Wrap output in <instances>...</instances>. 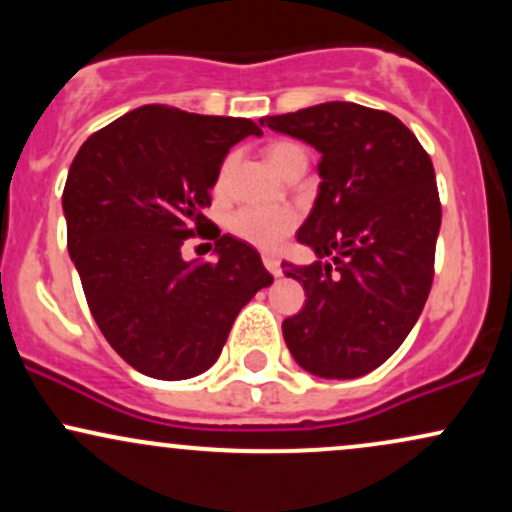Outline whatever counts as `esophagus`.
Listing matches in <instances>:
<instances>
[{"label":"esophagus","instance_id":"34e87169","mask_svg":"<svg viewBox=\"0 0 512 512\" xmlns=\"http://www.w3.org/2000/svg\"><path fill=\"white\" fill-rule=\"evenodd\" d=\"M264 260V267L269 269V274H274V276H281V267H279V260H276L274 255H264L262 257Z\"/></svg>","mask_w":512,"mask_h":512}]
</instances>
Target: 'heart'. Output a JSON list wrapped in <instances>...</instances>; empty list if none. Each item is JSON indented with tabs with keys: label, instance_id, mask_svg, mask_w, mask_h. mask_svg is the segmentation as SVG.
<instances>
[{
	"label": "heart",
	"instance_id": "obj_1",
	"mask_svg": "<svg viewBox=\"0 0 512 512\" xmlns=\"http://www.w3.org/2000/svg\"><path fill=\"white\" fill-rule=\"evenodd\" d=\"M269 163H272L276 173H281L291 161L305 158V151L298 144L281 142L274 144L267 151ZM296 226V214L289 207H260V204H248L240 207L228 221V228L233 236H238L245 243L255 245L260 250H276L284 238L289 236Z\"/></svg>",
	"mask_w": 512,
	"mask_h": 512
}]
</instances>
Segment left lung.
<instances>
[{
	"label": "left lung",
	"instance_id": "left-lung-1",
	"mask_svg": "<svg viewBox=\"0 0 512 512\" xmlns=\"http://www.w3.org/2000/svg\"><path fill=\"white\" fill-rule=\"evenodd\" d=\"M260 125L320 154L313 211L296 233L317 260L281 264L305 289L303 310L281 325L284 342L317 378H361L395 354L431 291L433 163L395 115L358 103H320Z\"/></svg>",
	"mask_w": 512,
	"mask_h": 512
}]
</instances>
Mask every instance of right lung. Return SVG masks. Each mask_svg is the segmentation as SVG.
Wrapping results in <instances>:
<instances>
[{"label": "right lung", "instance_id": "1", "mask_svg": "<svg viewBox=\"0 0 512 512\" xmlns=\"http://www.w3.org/2000/svg\"><path fill=\"white\" fill-rule=\"evenodd\" d=\"M262 129L245 117L144 105L91 134L69 168L67 248L103 337L132 368L187 380L216 363L245 303L274 276L221 236L214 262L182 260L207 223L223 158Z\"/></svg>", "mask_w": 512, "mask_h": 512}]
</instances>
